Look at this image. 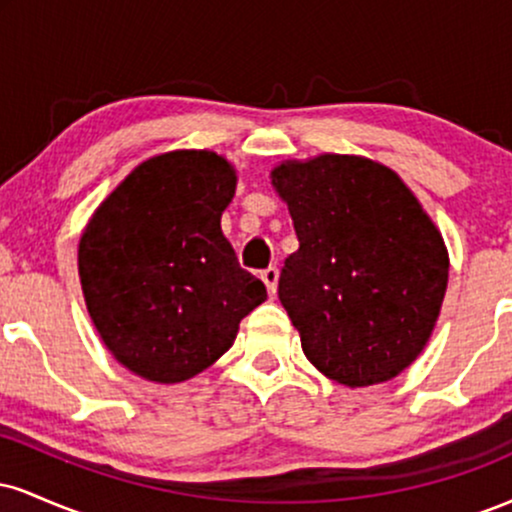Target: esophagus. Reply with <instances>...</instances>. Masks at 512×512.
<instances>
[{"label": "esophagus", "instance_id": "esophagus-1", "mask_svg": "<svg viewBox=\"0 0 512 512\" xmlns=\"http://www.w3.org/2000/svg\"><path fill=\"white\" fill-rule=\"evenodd\" d=\"M260 279L264 281V286H267L269 296H274V293H276V281H279V269H276V267H267V269H262V272H260Z\"/></svg>", "mask_w": 512, "mask_h": 512}]
</instances>
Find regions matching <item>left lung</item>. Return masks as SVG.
I'll use <instances>...</instances> for the list:
<instances>
[{
	"mask_svg": "<svg viewBox=\"0 0 512 512\" xmlns=\"http://www.w3.org/2000/svg\"><path fill=\"white\" fill-rule=\"evenodd\" d=\"M272 185L298 250L279 301L308 361L346 387L395 378L416 361L448 289V250L395 170L363 156L286 161Z\"/></svg>",
	"mask_w": 512,
	"mask_h": 512,
	"instance_id": "1",
	"label": "left lung"
}]
</instances>
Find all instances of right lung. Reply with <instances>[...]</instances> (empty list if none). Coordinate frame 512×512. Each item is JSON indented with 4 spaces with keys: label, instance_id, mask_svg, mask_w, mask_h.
Segmentation results:
<instances>
[{
    "label": "right lung",
    "instance_id": "right-lung-1",
    "mask_svg": "<svg viewBox=\"0 0 512 512\" xmlns=\"http://www.w3.org/2000/svg\"><path fill=\"white\" fill-rule=\"evenodd\" d=\"M236 170L214 151L139 163L79 240L86 308L110 354L151 383H182L231 349L267 289L221 231Z\"/></svg>",
    "mask_w": 512,
    "mask_h": 512
}]
</instances>
